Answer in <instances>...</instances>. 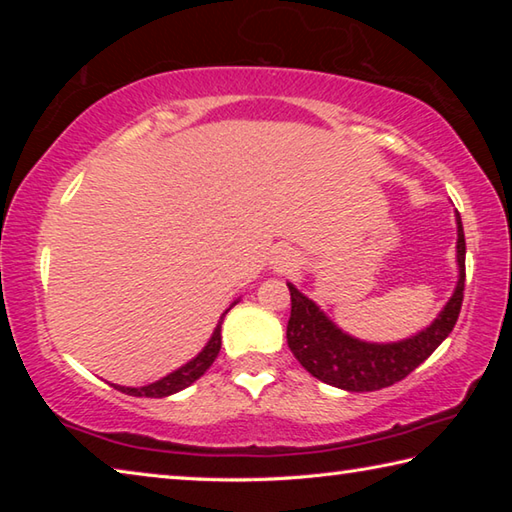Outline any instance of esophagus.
Returning <instances> with one entry per match:
<instances>
[{
	"mask_svg": "<svg viewBox=\"0 0 512 512\" xmlns=\"http://www.w3.org/2000/svg\"><path fill=\"white\" fill-rule=\"evenodd\" d=\"M273 264H275V268H280V271H287V268L296 264V257H293L289 250H275Z\"/></svg>",
	"mask_w": 512,
	"mask_h": 512,
	"instance_id": "esophagus-1",
	"label": "esophagus"
}]
</instances>
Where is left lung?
Returning <instances> with one entry per match:
<instances>
[{
	"label": "left lung",
	"instance_id": "1",
	"mask_svg": "<svg viewBox=\"0 0 512 512\" xmlns=\"http://www.w3.org/2000/svg\"><path fill=\"white\" fill-rule=\"evenodd\" d=\"M456 262L458 282L443 311L411 339L395 343H370L345 334L314 300L300 293L291 282V318L287 325V343L293 357L309 375L329 386L350 393L379 391L393 386L413 372L452 332L463 305L465 289V235L461 214H456Z\"/></svg>",
	"mask_w": 512,
	"mask_h": 512
}]
</instances>
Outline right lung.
<instances>
[{
	"instance_id": "add662e5",
	"label": "right lung",
	"mask_w": 512,
	"mask_h": 512,
	"mask_svg": "<svg viewBox=\"0 0 512 512\" xmlns=\"http://www.w3.org/2000/svg\"><path fill=\"white\" fill-rule=\"evenodd\" d=\"M232 305H237V300L232 302ZM232 305L223 311V316L219 323H216L214 332L210 336V341L205 343V348L196 354V357L192 361H187L185 366H180L178 370L169 372L167 377H162L158 381H153V384H146V386H119V384H112L117 388V391L126 393V395H133V397H169L173 393L183 391V388L192 386L196 379H201L207 368L212 366L214 359L219 357V350H221V325H223V318L228 311L232 309Z\"/></svg>"
}]
</instances>
